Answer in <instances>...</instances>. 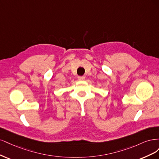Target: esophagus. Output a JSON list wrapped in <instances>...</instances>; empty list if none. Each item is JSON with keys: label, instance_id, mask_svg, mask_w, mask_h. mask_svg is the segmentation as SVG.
I'll list each match as a JSON object with an SVG mask.
<instances>
[{"label": "esophagus", "instance_id": "1", "mask_svg": "<svg viewBox=\"0 0 159 159\" xmlns=\"http://www.w3.org/2000/svg\"><path fill=\"white\" fill-rule=\"evenodd\" d=\"M78 79L79 80H84L85 79V76H78Z\"/></svg>", "mask_w": 159, "mask_h": 159}]
</instances>
